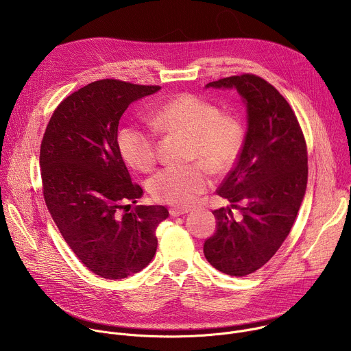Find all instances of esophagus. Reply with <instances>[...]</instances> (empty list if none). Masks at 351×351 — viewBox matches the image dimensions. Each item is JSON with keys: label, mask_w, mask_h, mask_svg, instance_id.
I'll list each match as a JSON object with an SVG mask.
<instances>
[{"label": "esophagus", "mask_w": 351, "mask_h": 351, "mask_svg": "<svg viewBox=\"0 0 351 351\" xmlns=\"http://www.w3.org/2000/svg\"><path fill=\"white\" fill-rule=\"evenodd\" d=\"M190 210L189 208H171L169 210V214L173 217V218H176V217H180V215H183V214H187Z\"/></svg>", "instance_id": "1"}]
</instances>
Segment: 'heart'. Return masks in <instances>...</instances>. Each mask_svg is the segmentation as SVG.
Returning a JSON list of instances; mask_svg holds the SVG:
<instances>
[{"instance_id":"heart-1","label":"heart","mask_w":351,"mask_h":351,"mask_svg":"<svg viewBox=\"0 0 351 351\" xmlns=\"http://www.w3.org/2000/svg\"><path fill=\"white\" fill-rule=\"evenodd\" d=\"M157 126L190 137L189 165H168L148 182V190L158 203L186 207L210 184L214 173L230 171L243 154L245 129L236 115L222 114L210 99L182 93L162 104L154 114ZM118 148L123 160L136 169L149 171L158 160L156 134L140 125L129 123L118 133Z\"/></svg>"}]
</instances>
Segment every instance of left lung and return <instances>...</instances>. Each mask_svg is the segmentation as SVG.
<instances>
[{"instance_id": "obj_1", "label": "left lung", "mask_w": 351, "mask_h": 351, "mask_svg": "<svg viewBox=\"0 0 351 351\" xmlns=\"http://www.w3.org/2000/svg\"><path fill=\"white\" fill-rule=\"evenodd\" d=\"M207 87L236 88L248 128L241 157L217 190L230 207L213 213L217 230L204 256L218 271L245 276L265 265L290 233L307 187V144L285 97L263 77L243 73Z\"/></svg>"}]
</instances>
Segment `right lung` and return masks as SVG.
Instances as JSON below:
<instances>
[{"instance_id": "1", "label": "right lung", "mask_w": 351, "mask_h": 351, "mask_svg": "<svg viewBox=\"0 0 351 351\" xmlns=\"http://www.w3.org/2000/svg\"><path fill=\"white\" fill-rule=\"evenodd\" d=\"M160 88L93 82L61 101L41 140L47 208L80 263L106 279L145 268L157 252L156 229L169 217L164 206L132 208L143 189L132 182L117 141L126 108Z\"/></svg>"}]
</instances>
